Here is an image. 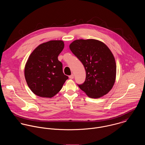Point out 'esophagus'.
Here are the masks:
<instances>
[{"label":"esophagus","mask_w":145,"mask_h":145,"mask_svg":"<svg viewBox=\"0 0 145 145\" xmlns=\"http://www.w3.org/2000/svg\"><path fill=\"white\" fill-rule=\"evenodd\" d=\"M74 75H73V74H71V75H70V76H69V78H70V79H74Z\"/></svg>","instance_id":"1"}]
</instances>
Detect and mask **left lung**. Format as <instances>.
Instances as JSON below:
<instances>
[{
    "label": "left lung",
    "instance_id": "obj_1",
    "mask_svg": "<svg viewBox=\"0 0 145 145\" xmlns=\"http://www.w3.org/2000/svg\"><path fill=\"white\" fill-rule=\"evenodd\" d=\"M70 49L82 62L86 71L85 82L78 84L86 94L98 98L112 88L116 76V64L113 55L102 42L96 40H77Z\"/></svg>",
    "mask_w": 145,
    "mask_h": 145
}]
</instances>
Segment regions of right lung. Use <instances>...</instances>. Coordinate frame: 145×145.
<instances>
[{
	"label": "right lung",
	"mask_w": 145,
	"mask_h": 145,
	"mask_svg": "<svg viewBox=\"0 0 145 145\" xmlns=\"http://www.w3.org/2000/svg\"><path fill=\"white\" fill-rule=\"evenodd\" d=\"M63 47L62 41H50L39 45L30 55L25 66L24 76L35 94L52 98L69 79L63 73L62 63L57 58Z\"/></svg>",
	"instance_id": "obj_1"
}]
</instances>
